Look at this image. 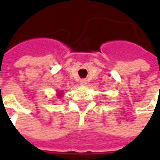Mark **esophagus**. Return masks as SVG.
<instances>
[{
    "instance_id": "1",
    "label": "esophagus",
    "mask_w": 160,
    "mask_h": 160,
    "mask_svg": "<svg viewBox=\"0 0 160 160\" xmlns=\"http://www.w3.org/2000/svg\"><path fill=\"white\" fill-rule=\"evenodd\" d=\"M80 83H81L82 85H85V84L87 83V81H86L85 79H81V80H80Z\"/></svg>"
}]
</instances>
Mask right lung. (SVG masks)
<instances>
[{"mask_svg":"<svg viewBox=\"0 0 160 160\" xmlns=\"http://www.w3.org/2000/svg\"><path fill=\"white\" fill-rule=\"evenodd\" d=\"M61 96V92H58V97H60Z\"/></svg>","mask_w":160,"mask_h":160,"instance_id":"1","label":"right lung"}]
</instances>
